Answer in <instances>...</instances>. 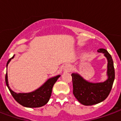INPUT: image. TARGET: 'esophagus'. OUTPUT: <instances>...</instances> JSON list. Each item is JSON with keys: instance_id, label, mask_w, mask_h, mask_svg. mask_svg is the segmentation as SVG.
Listing matches in <instances>:
<instances>
[{"instance_id": "esophagus-1", "label": "esophagus", "mask_w": 121, "mask_h": 121, "mask_svg": "<svg viewBox=\"0 0 121 121\" xmlns=\"http://www.w3.org/2000/svg\"><path fill=\"white\" fill-rule=\"evenodd\" d=\"M72 69V67H71V65H65L64 68H63V72H69L71 71V70Z\"/></svg>"}]
</instances>
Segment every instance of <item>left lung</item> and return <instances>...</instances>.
Instances as JSON below:
<instances>
[{
	"label": "left lung",
	"mask_w": 121,
	"mask_h": 121,
	"mask_svg": "<svg viewBox=\"0 0 121 121\" xmlns=\"http://www.w3.org/2000/svg\"><path fill=\"white\" fill-rule=\"evenodd\" d=\"M98 52L104 54L108 60L106 81L101 83H91L78 73L71 74L73 84V94L79 103L85 106L94 105L103 101L110 92L115 79V70L112 58L104 49H99Z\"/></svg>",
	"instance_id": "obj_1"
}]
</instances>
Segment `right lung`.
Wrapping results in <instances>:
<instances>
[{"label":"right lung","mask_w":121,"mask_h":121,"mask_svg":"<svg viewBox=\"0 0 121 121\" xmlns=\"http://www.w3.org/2000/svg\"><path fill=\"white\" fill-rule=\"evenodd\" d=\"M14 56L8 60L6 67H8V63L10 62L11 59L14 58ZM60 77V75H58L49 78L40 88L29 93H16L13 92L9 86L7 72L6 74V83L13 98L18 103L25 107L38 108L44 106L48 103L51 95L52 87Z\"/></svg>","instance_id":"add662e5"}]
</instances>
